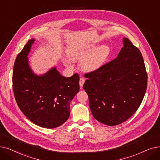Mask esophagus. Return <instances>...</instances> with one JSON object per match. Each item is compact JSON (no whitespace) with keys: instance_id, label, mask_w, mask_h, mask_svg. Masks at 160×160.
Wrapping results in <instances>:
<instances>
[{"instance_id":"obj_1","label":"esophagus","mask_w":160,"mask_h":160,"mask_svg":"<svg viewBox=\"0 0 160 160\" xmlns=\"http://www.w3.org/2000/svg\"><path fill=\"white\" fill-rule=\"evenodd\" d=\"M85 81V79H83V78H80V79H79V85H80L81 87H82L83 86V84H84Z\"/></svg>"}]
</instances>
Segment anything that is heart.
I'll return each instance as SVG.
<instances>
[{
  "mask_svg": "<svg viewBox=\"0 0 160 160\" xmlns=\"http://www.w3.org/2000/svg\"><path fill=\"white\" fill-rule=\"evenodd\" d=\"M93 44L75 45L68 49V56L73 60H80V67L87 72H92L102 66L108 59L110 49L108 45H103L94 49ZM67 66H71L70 60L64 62Z\"/></svg>",
  "mask_w": 160,
  "mask_h": 160,
  "instance_id": "b5f03b06",
  "label": "heart"
}]
</instances>
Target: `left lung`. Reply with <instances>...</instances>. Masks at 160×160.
Wrapping results in <instances>:
<instances>
[{"mask_svg":"<svg viewBox=\"0 0 160 160\" xmlns=\"http://www.w3.org/2000/svg\"><path fill=\"white\" fill-rule=\"evenodd\" d=\"M117 58L87 73L83 88L95 119L108 126L120 124L138 109L147 87V73L139 49L124 38Z\"/></svg>","mask_w":160,"mask_h":160,"instance_id":"obj_1","label":"left lung"}]
</instances>
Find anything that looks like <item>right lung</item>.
Masks as SVG:
<instances>
[{"instance_id": "add662e5", "label": "right lung", "mask_w": 160, "mask_h": 160, "mask_svg": "<svg viewBox=\"0 0 160 160\" xmlns=\"http://www.w3.org/2000/svg\"><path fill=\"white\" fill-rule=\"evenodd\" d=\"M34 40L28 41L13 65L12 84L18 107L30 121L45 128H55L70 117V102L79 90V76L60 74L56 68L38 76L30 69L27 55Z\"/></svg>"}]
</instances>
